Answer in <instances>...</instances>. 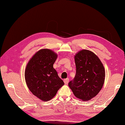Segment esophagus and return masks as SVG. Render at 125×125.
<instances>
[{
	"label": "esophagus",
	"mask_w": 125,
	"mask_h": 125,
	"mask_svg": "<svg viewBox=\"0 0 125 125\" xmlns=\"http://www.w3.org/2000/svg\"><path fill=\"white\" fill-rule=\"evenodd\" d=\"M69 80V79L68 78H66V79H64V80H63V82H64V83H65L66 84H67L68 83Z\"/></svg>",
	"instance_id": "obj_1"
}]
</instances>
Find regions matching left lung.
Segmentation results:
<instances>
[{
	"mask_svg": "<svg viewBox=\"0 0 125 125\" xmlns=\"http://www.w3.org/2000/svg\"><path fill=\"white\" fill-rule=\"evenodd\" d=\"M76 73L68 83L74 96L83 101L95 97L103 87L105 72L103 63L91 51L83 50L74 56Z\"/></svg>",
	"mask_w": 125,
	"mask_h": 125,
	"instance_id": "obj_1",
	"label": "left lung"
}]
</instances>
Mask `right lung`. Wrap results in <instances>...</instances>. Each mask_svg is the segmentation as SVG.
I'll return each mask as SVG.
<instances>
[{"label": "right lung", "mask_w": 125, "mask_h": 125, "mask_svg": "<svg viewBox=\"0 0 125 125\" xmlns=\"http://www.w3.org/2000/svg\"><path fill=\"white\" fill-rule=\"evenodd\" d=\"M57 55L49 49H42L33 56L26 65L25 79L33 95L43 101L52 99L64 85L53 65Z\"/></svg>", "instance_id": "obj_1"}]
</instances>
